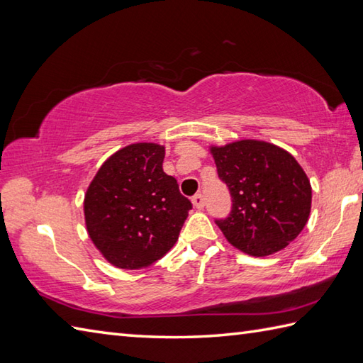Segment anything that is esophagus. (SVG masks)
<instances>
[{
  "label": "esophagus",
  "instance_id": "34e87169",
  "mask_svg": "<svg viewBox=\"0 0 363 363\" xmlns=\"http://www.w3.org/2000/svg\"><path fill=\"white\" fill-rule=\"evenodd\" d=\"M191 203H194V206L198 211H201L204 207V196L201 194H196L194 198H191Z\"/></svg>",
  "mask_w": 363,
  "mask_h": 363
}]
</instances>
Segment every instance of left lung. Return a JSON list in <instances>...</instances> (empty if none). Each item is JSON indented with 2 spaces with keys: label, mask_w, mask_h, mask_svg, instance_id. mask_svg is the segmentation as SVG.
<instances>
[{
  "label": "left lung",
  "mask_w": 363,
  "mask_h": 363,
  "mask_svg": "<svg viewBox=\"0 0 363 363\" xmlns=\"http://www.w3.org/2000/svg\"><path fill=\"white\" fill-rule=\"evenodd\" d=\"M211 151L233 201L226 218H215L228 242L264 257L295 240L312 204L311 182L295 157L259 140L213 146Z\"/></svg>",
  "instance_id": "8db88e82"
}]
</instances>
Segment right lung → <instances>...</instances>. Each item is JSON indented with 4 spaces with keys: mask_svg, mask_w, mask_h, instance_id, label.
<instances>
[{
    "mask_svg": "<svg viewBox=\"0 0 363 363\" xmlns=\"http://www.w3.org/2000/svg\"><path fill=\"white\" fill-rule=\"evenodd\" d=\"M165 148L134 143L98 169L84 199L91 242L112 265L148 267L173 248L191 209L164 164Z\"/></svg>",
    "mask_w": 363,
    "mask_h": 363,
    "instance_id": "1",
    "label": "right lung"
}]
</instances>
